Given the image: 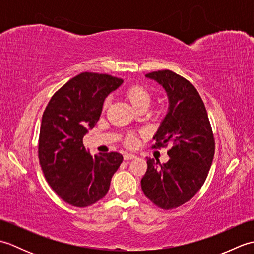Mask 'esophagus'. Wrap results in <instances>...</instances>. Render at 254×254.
Listing matches in <instances>:
<instances>
[{
    "label": "esophagus",
    "instance_id": "obj_1",
    "mask_svg": "<svg viewBox=\"0 0 254 254\" xmlns=\"http://www.w3.org/2000/svg\"><path fill=\"white\" fill-rule=\"evenodd\" d=\"M123 157H124V159H126V160H130V159L135 158L136 156L134 155V154H131V153H126V154H124Z\"/></svg>",
    "mask_w": 254,
    "mask_h": 254
}]
</instances>
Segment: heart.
Here are the masks:
<instances>
[{
    "label": "heart",
    "instance_id": "1",
    "mask_svg": "<svg viewBox=\"0 0 254 254\" xmlns=\"http://www.w3.org/2000/svg\"><path fill=\"white\" fill-rule=\"evenodd\" d=\"M127 98L131 102L134 108H137L138 106L144 104H149L150 96L146 88H144L141 85H133L131 87H128L127 90ZM127 144H133L134 138L133 136H128L127 139Z\"/></svg>",
    "mask_w": 254,
    "mask_h": 254
}]
</instances>
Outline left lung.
I'll list each match as a JSON object with an SVG mask.
<instances>
[{
  "instance_id": "8db88e82",
  "label": "left lung",
  "mask_w": 254,
  "mask_h": 254,
  "mask_svg": "<svg viewBox=\"0 0 254 254\" xmlns=\"http://www.w3.org/2000/svg\"><path fill=\"white\" fill-rule=\"evenodd\" d=\"M168 97V110L154 139L156 146L170 144V159L160 164L147 158L142 190L150 201L164 209L176 208L191 199L206 180L215 153L212 127L204 102L195 87L169 69L152 72Z\"/></svg>"
}]
</instances>
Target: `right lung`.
<instances>
[{
  "label": "right lung",
  "instance_id": "obj_1",
  "mask_svg": "<svg viewBox=\"0 0 254 254\" xmlns=\"http://www.w3.org/2000/svg\"><path fill=\"white\" fill-rule=\"evenodd\" d=\"M123 79L107 74L80 73L52 96L40 127L39 161L49 186L76 207L98 202L108 193L123 156H91L83 138L98 122L104 101Z\"/></svg>",
  "mask_w": 254,
  "mask_h": 254
}]
</instances>
